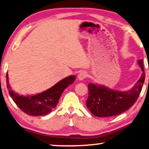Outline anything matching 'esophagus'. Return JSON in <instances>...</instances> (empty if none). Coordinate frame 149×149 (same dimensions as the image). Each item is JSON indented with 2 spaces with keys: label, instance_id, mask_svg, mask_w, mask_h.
Masks as SVG:
<instances>
[{
  "label": "esophagus",
  "instance_id": "esophagus-1",
  "mask_svg": "<svg viewBox=\"0 0 149 149\" xmlns=\"http://www.w3.org/2000/svg\"><path fill=\"white\" fill-rule=\"evenodd\" d=\"M86 76H87V75H86V72H81L78 75H77V79H78V80L79 81H82L86 78Z\"/></svg>",
  "mask_w": 149,
  "mask_h": 149
}]
</instances>
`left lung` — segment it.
I'll list each match as a JSON object with an SVG mask.
<instances>
[{"label":"left lung","mask_w":149,"mask_h":149,"mask_svg":"<svg viewBox=\"0 0 149 149\" xmlns=\"http://www.w3.org/2000/svg\"><path fill=\"white\" fill-rule=\"evenodd\" d=\"M143 74L131 90L120 92L104 86L90 83L86 106L92 114L97 117L117 116L134 105L141 93L145 79L143 59L138 61Z\"/></svg>","instance_id":"8db88e82"}]
</instances>
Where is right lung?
Here are the masks:
<instances>
[{
  "label": "right lung",
  "instance_id": "obj_1",
  "mask_svg": "<svg viewBox=\"0 0 149 149\" xmlns=\"http://www.w3.org/2000/svg\"><path fill=\"white\" fill-rule=\"evenodd\" d=\"M75 75H70L59 81L48 90L33 96H20L11 90L8 84V74H6V86L10 97L22 111L30 116H44L52 112L58 103L64 90L74 83Z\"/></svg>",
  "mask_w": 149,
  "mask_h": 149
}]
</instances>
